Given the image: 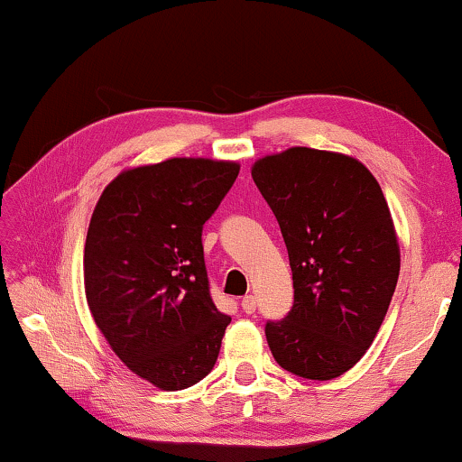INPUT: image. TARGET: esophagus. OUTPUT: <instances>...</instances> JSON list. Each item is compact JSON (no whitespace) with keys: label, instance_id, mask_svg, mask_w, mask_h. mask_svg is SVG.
I'll use <instances>...</instances> for the list:
<instances>
[{"label":"esophagus","instance_id":"1","mask_svg":"<svg viewBox=\"0 0 462 462\" xmlns=\"http://www.w3.org/2000/svg\"><path fill=\"white\" fill-rule=\"evenodd\" d=\"M242 309L245 313H254L256 311V299L252 294H248V296H244L242 299Z\"/></svg>","mask_w":462,"mask_h":462}]
</instances>
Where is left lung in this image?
<instances>
[{
    "mask_svg": "<svg viewBox=\"0 0 462 462\" xmlns=\"http://www.w3.org/2000/svg\"><path fill=\"white\" fill-rule=\"evenodd\" d=\"M258 191L280 223L294 305L267 321L283 370L332 381L374 340L400 277V244L387 199L356 157L292 147L254 162Z\"/></svg>",
    "mask_w": 462,
    "mask_h": 462,
    "instance_id": "8db88e82",
    "label": "left lung"
}]
</instances>
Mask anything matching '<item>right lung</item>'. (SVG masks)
I'll list each match as a JSON object with an SVG mask.
<instances>
[{
  "mask_svg": "<svg viewBox=\"0 0 462 462\" xmlns=\"http://www.w3.org/2000/svg\"><path fill=\"white\" fill-rule=\"evenodd\" d=\"M237 162L170 157L119 172L94 208L84 248L90 313L128 368L163 391L210 374L229 315L212 302L201 229Z\"/></svg>",
  "mask_w": 462,
  "mask_h": 462,
  "instance_id": "right-lung-1",
  "label": "right lung"
}]
</instances>
